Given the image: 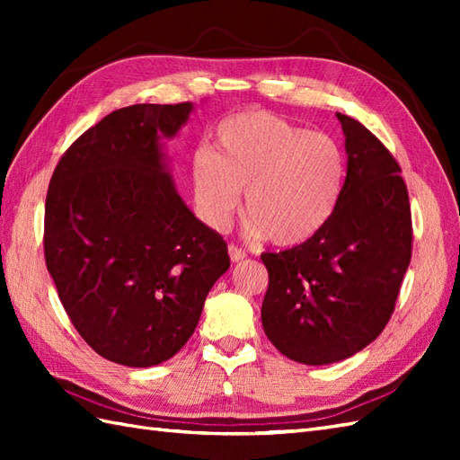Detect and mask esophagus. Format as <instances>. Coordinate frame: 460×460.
I'll return each instance as SVG.
<instances>
[{
    "instance_id": "esophagus-1",
    "label": "esophagus",
    "mask_w": 460,
    "mask_h": 460,
    "mask_svg": "<svg viewBox=\"0 0 460 460\" xmlns=\"http://www.w3.org/2000/svg\"><path fill=\"white\" fill-rule=\"evenodd\" d=\"M229 259L233 261V262H239V261H243V259H245L247 255H245V251H243V249H237L235 245H229Z\"/></svg>"
}]
</instances>
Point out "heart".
<instances>
[{
  "instance_id": "obj_1",
  "label": "heart",
  "mask_w": 460,
  "mask_h": 460,
  "mask_svg": "<svg viewBox=\"0 0 460 460\" xmlns=\"http://www.w3.org/2000/svg\"><path fill=\"white\" fill-rule=\"evenodd\" d=\"M190 175L195 208L209 227H227L247 190L249 237L270 235L277 245L292 247L314 237L334 215L346 155L324 132L249 111L219 124L215 152L195 150Z\"/></svg>"
}]
</instances>
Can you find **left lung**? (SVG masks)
I'll use <instances>...</instances> for the list:
<instances>
[{"label": "left lung", "instance_id": "8db88e82", "mask_svg": "<svg viewBox=\"0 0 460 460\" xmlns=\"http://www.w3.org/2000/svg\"><path fill=\"white\" fill-rule=\"evenodd\" d=\"M348 172L338 208L314 237L262 252L261 320L282 356L326 366L371 344L394 314L411 261V208L402 168L364 124L336 112Z\"/></svg>", "mask_w": 460, "mask_h": 460}]
</instances>
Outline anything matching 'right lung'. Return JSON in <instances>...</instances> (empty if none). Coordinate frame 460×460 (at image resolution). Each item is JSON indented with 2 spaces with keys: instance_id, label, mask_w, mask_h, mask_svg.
Here are the masks:
<instances>
[{
  "instance_id": "right-lung-1",
  "label": "right lung",
  "mask_w": 460,
  "mask_h": 460,
  "mask_svg": "<svg viewBox=\"0 0 460 460\" xmlns=\"http://www.w3.org/2000/svg\"><path fill=\"white\" fill-rule=\"evenodd\" d=\"M191 112V102L114 111L63 154L49 183L47 270L76 332L114 364L150 367L178 354L229 269L225 241L170 172L165 140Z\"/></svg>"
}]
</instances>
